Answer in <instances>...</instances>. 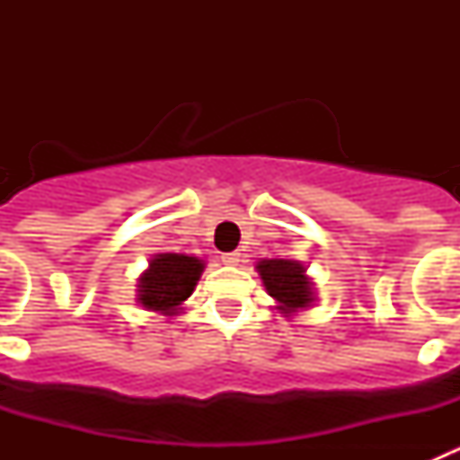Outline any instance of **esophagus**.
Instances as JSON below:
<instances>
[{"label": "esophagus", "instance_id": "1", "mask_svg": "<svg viewBox=\"0 0 460 460\" xmlns=\"http://www.w3.org/2000/svg\"><path fill=\"white\" fill-rule=\"evenodd\" d=\"M221 260L226 265H239L242 262V253L239 251H230V253H223Z\"/></svg>", "mask_w": 460, "mask_h": 460}]
</instances>
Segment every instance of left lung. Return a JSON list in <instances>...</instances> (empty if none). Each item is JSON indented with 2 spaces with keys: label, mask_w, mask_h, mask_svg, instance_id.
Segmentation results:
<instances>
[{
  "label": "left lung",
  "mask_w": 460,
  "mask_h": 460,
  "mask_svg": "<svg viewBox=\"0 0 460 460\" xmlns=\"http://www.w3.org/2000/svg\"><path fill=\"white\" fill-rule=\"evenodd\" d=\"M267 292L280 302L283 311L292 313L311 304V283L304 276V267L295 260H262L258 265Z\"/></svg>",
  "instance_id": "obj_1"
}]
</instances>
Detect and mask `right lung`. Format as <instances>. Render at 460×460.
Listing matches in <instances>:
<instances>
[{"mask_svg": "<svg viewBox=\"0 0 460 460\" xmlns=\"http://www.w3.org/2000/svg\"><path fill=\"white\" fill-rule=\"evenodd\" d=\"M200 271L202 262L198 258L177 253L158 255L140 279V304L154 311L172 313L184 299H189Z\"/></svg>", "mask_w": 460, "mask_h": 460, "instance_id": "1", "label": "right lung"}]
</instances>
